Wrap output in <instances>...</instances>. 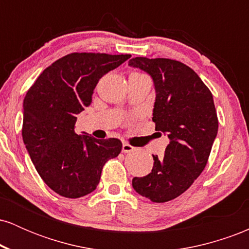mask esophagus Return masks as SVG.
Returning a JSON list of instances; mask_svg holds the SVG:
<instances>
[{
  "instance_id": "34e87169",
  "label": "esophagus",
  "mask_w": 249,
  "mask_h": 249,
  "mask_svg": "<svg viewBox=\"0 0 249 249\" xmlns=\"http://www.w3.org/2000/svg\"><path fill=\"white\" fill-rule=\"evenodd\" d=\"M134 150V147L132 145H130L128 142H123V147H122V151L124 153H128V152H132Z\"/></svg>"
}]
</instances>
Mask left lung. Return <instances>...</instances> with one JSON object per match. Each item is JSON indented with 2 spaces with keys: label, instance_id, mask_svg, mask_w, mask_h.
<instances>
[{
  "label": "left lung",
  "instance_id": "1",
  "mask_svg": "<svg viewBox=\"0 0 249 249\" xmlns=\"http://www.w3.org/2000/svg\"><path fill=\"white\" fill-rule=\"evenodd\" d=\"M128 65L146 71L156 88L152 121L170 144L164 158L153 156V168L132 179L137 193L153 202L176 199L206 166L218 133L212 92L184 63L170 58L134 57Z\"/></svg>",
  "mask_w": 249,
  "mask_h": 249
}]
</instances>
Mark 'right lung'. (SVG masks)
<instances>
[{
  "label": "right lung",
  "mask_w": 249,
  "mask_h": 249,
  "mask_svg": "<svg viewBox=\"0 0 249 249\" xmlns=\"http://www.w3.org/2000/svg\"><path fill=\"white\" fill-rule=\"evenodd\" d=\"M131 55L72 53L48 67L23 101L22 137L43 181L65 198L96 190L103 166L122 151L117 138L96 139L75 132L77 115L92 101L93 89Z\"/></svg>",
  "instance_id": "right-lung-1"
}]
</instances>
